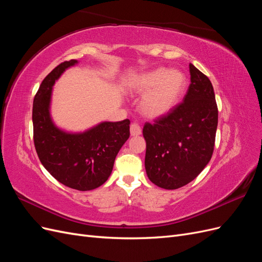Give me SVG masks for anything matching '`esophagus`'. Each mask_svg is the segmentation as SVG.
Masks as SVG:
<instances>
[{
    "instance_id": "esophagus-1",
    "label": "esophagus",
    "mask_w": 262,
    "mask_h": 262,
    "mask_svg": "<svg viewBox=\"0 0 262 262\" xmlns=\"http://www.w3.org/2000/svg\"><path fill=\"white\" fill-rule=\"evenodd\" d=\"M130 133H131V136H133V137L140 136V134L142 133V129H141L140 124H138L137 122H132L130 124Z\"/></svg>"
}]
</instances>
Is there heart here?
Here are the masks:
<instances>
[{
  "label": "heart",
  "instance_id": "b5f03b06",
  "mask_svg": "<svg viewBox=\"0 0 262 262\" xmlns=\"http://www.w3.org/2000/svg\"><path fill=\"white\" fill-rule=\"evenodd\" d=\"M186 87V76L178 70L158 68L138 77L132 91L143 94L141 113L148 118L164 116L175 107Z\"/></svg>",
  "mask_w": 262,
  "mask_h": 262
}]
</instances>
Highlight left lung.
<instances>
[{
	"label": "left lung",
	"mask_w": 262,
	"mask_h": 262,
	"mask_svg": "<svg viewBox=\"0 0 262 262\" xmlns=\"http://www.w3.org/2000/svg\"><path fill=\"white\" fill-rule=\"evenodd\" d=\"M184 101L146 122L145 169L156 186L173 190L192 181L210 162L217 128L215 94L209 77L190 63Z\"/></svg>",
	"instance_id": "left-lung-1"
}]
</instances>
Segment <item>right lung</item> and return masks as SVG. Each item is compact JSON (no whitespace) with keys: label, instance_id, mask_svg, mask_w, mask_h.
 Here are the masks:
<instances>
[{"label":"right lung","instance_id":"obj_1","mask_svg":"<svg viewBox=\"0 0 262 262\" xmlns=\"http://www.w3.org/2000/svg\"><path fill=\"white\" fill-rule=\"evenodd\" d=\"M77 63L62 62L45 77L33 105L34 143L43 167L64 186L87 191L107 181L116 156L130 137V120L101 122L83 133H69L50 117L52 86L64 71Z\"/></svg>","mask_w":262,"mask_h":262}]
</instances>
